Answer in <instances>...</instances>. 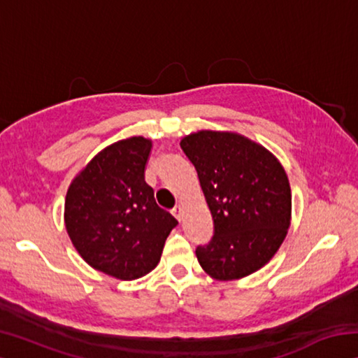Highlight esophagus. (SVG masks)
Instances as JSON below:
<instances>
[{
	"mask_svg": "<svg viewBox=\"0 0 358 358\" xmlns=\"http://www.w3.org/2000/svg\"><path fill=\"white\" fill-rule=\"evenodd\" d=\"M181 211H183V210H181V205H175V207L172 208V215L177 217L178 221H181V216H183V213H181Z\"/></svg>",
	"mask_w": 358,
	"mask_h": 358,
	"instance_id": "34e87169",
	"label": "esophagus"
}]
</instances>
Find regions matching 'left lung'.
I'll use <instances>...</instances> for the list:
<instances>
[{"instance_id":"obj_1","label":"left lung","mask_w":358,"mask_h":358,"mask_svg":"<svg viewBox=\"0 0 358 358\" xmlns=\"http://www.w3.org/2000/svg\"><path fill=\"white\" fill-rule=\"evenodd\" d=\"M196 167L213 237L196 256L221 281L254 273L275 256L290 222V186L276 157L234 132L201 131L180 143Z\"/></svg>"}]
</instances>
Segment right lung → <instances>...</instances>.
<instances>
[{
  "instance_id": "right-lung-1",
  "label": "right lung",
  "mask_w": 358,
  "mask_h": 358,
  "mask_svg": "<svg viewBox=\"0 0 358 358\" xmlns=\"http://www.w3.org/2000/svg\"><path fill=\"white\" fill-rule=\"evenodd\" d=\"M151 142L131 137L99 151L69 186L64 222L93 268L137 280L159 262L178 221L156 203L145 181Z\"/></svg>"
}]
</instances>
